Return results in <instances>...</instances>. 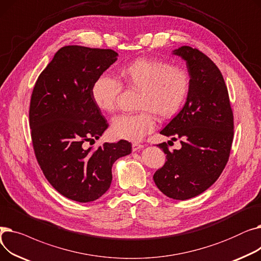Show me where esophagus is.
Returning a JSON list of instances; mask_svg holds the SVG:
<instances>
[{
    "instance_id": "1",
    "label": "esophagus",
    "mask_w": 261,
    "mask_h": 261,
    "mask_svg": "<svg viewBox=\"0 0 261 261\" xmlns=\"http://www.w3.org/2000/svg\"><path fill=\"white\" fill-rule=\"evenodd\" d=\"M144 148V145L139 144V143H133L132 144V150L133 151H136V150H141Z\"/></svg>"
}]
</instances>
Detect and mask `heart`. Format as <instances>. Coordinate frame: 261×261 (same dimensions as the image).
<instances>
[{"mask_svg": "<svg viewBox=\"0 0 261 261\" xmlns=\"http://www.w3.org/2000/svg\"><path fill=\"white\" fill-rule=\"evenodd\" d=\"M121 76L128 84L141 91L136 114H120L113 118L111 131L117 139L142 141L155 127L152 112L167 118L179 111L189 89L187 73L168 62L140 58L121 68ZM120 86L116 78L101 74L92 85L94 103L103 112H112Z\"/></svg>", "mask_w": 261, "mask_h": 261, "instance_id": "obj_1", "label": "heart"}]
</instances>
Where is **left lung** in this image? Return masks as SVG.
<instances>
[{"label": "left lung", "mask_w": 261, "mask_h": 261, "mask_svg": "<svg viewBox=\"0 0 261 261\" xmlns=\"http://www.w3.org/2000/svg\"><path fill=\"white\" fill-rule=\"evenodd\" d=\"M172 55L185 62L190 77L185 105L160 133L181 139V149L158 145L166 162L153 174L158 188L168 198L187 200L211 187L228 161L234 119L220 70L203 53L181 46Z\"/></svg>", "instance_id": "left-lung-1"}]
</instances>
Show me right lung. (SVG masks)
<instances>
[{
	"mask_svg": "<svg viewBox=\"0 0 261 261\" xmlns=\"http://www.w3.org/2000/svg\"><path fill=\"white\" fill-rule=\"evenodd\" d=\"M117 57L112 49L63 46L40 74L32 94L30 126L37 161L59 194L80 203L106 194L114 162L131 153V144L123 140L96 150L82 147L108 129L91 89Z\"/></svg>",
	"mask_w": 261,
	"mask_h": 261,
	"instance_id": "1",
	"label": "right lung"
}]
</instances>
